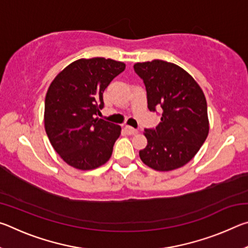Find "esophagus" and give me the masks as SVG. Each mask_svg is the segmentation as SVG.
<instances>
[{"label": "esophagus", "instance_id": "1", "mask_svg": "<svg viewBox=\"0 0 248 248\" xmlns=\"http://www.w3.org/2000/svg\"><path fill=\"white\" fill-rule=\"evenodd\" d=\"M124 131H125V133H127V134H136L138 132L136 129H133L132 127H130V125H125Z\"/></svg>", "mask_w": 248, "mask_h": 248}]
</instances>
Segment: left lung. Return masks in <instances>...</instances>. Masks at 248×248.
Here are the masks:
<instances>
[{
	"label": "left lung",
	"mask_w": 248,
	"mask_h": 248,
	"mask_svg": "<svg viewBox=\"0 0 248 248\" xmlns=\"http://www.w3.org/2000/svg\"><path fill=\"white\" fill-rule=\"evenodd\" d=\"M133 68L144 82L150 110L163 111L157 127L144 130L148 144L139 152L141 161L158 171L179 169L198 153L208 137L203 91L187 71L171 62H138Z\"/></svg>",
	"instance_id": "1"
}]
</instances>
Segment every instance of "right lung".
<instances>
[{
	"label": "right lung",
	"instance_id": "1",
	"mask_svg": "<svg viewBox=\"0 0 248 248\" xmlns=\"http://www.w3.org/2000/svg\"><path fill=\"white\" fill-rule=\"evenodd\" d=\"M124 68L112 59H78L50 84L45 130L56 152L74 169L95 170L110 158L121 127L95 116L104 107V91Z\"/></svg>",
	"mask_w": 248,
	"mask_h": 248
}]
</instances>
